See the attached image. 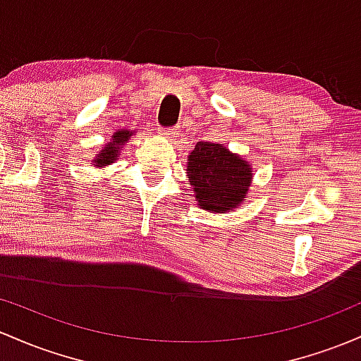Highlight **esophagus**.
<instances>
[{"label":"esophagus","mask_w":361,"mask_h":361,"mask_svg":"<svg viewBox=\"0 0 361 361\" xmlns=\"http://www.w3.org/2000/svg\"><path fill=\"white\" fill-rule=\"evenodd\" d=\"M159 133H161V135H164V137H174V135H176V130H174V128H161Z\"/></svg>","instance_id":"34e87169"}]
</instances>
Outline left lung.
<instances>
[{
	"mask_svg": "<svg viewBox=\"0 0 361 361\" xmlns=\"http://www.w3.org/2000/svg\"><path fill=\"white\" fill-rule=\"evenodd\" d=\"M188 183L202 209L229 212L243 204L252 183V166L223 144L199 142L190 152Z\"/></svg>",
	"mask_w": 361,
	"mask_h": 361,
	"instance_id": "1",
	"label": "left lung"
}]
</instances>
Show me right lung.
Wrapping results in <instances>:
<instances>
[{
  "mask_svg": "<svg viewBox=\"0 0 361 361\" xmlns=\"http://www.w3.org/2000/svg\"><path fill=\"white\" fill-rule=\"evenodd\" d=\"M132 135L133 132H130V130H120V132L114 133L113 138H111V142H108V145H106V147L96 156V159H94V166L102 168V166H108L113 161H116L118 156H120V147L121 145H125V142H128V138Z\"/></svg>",
  "mask_w": 361,
  "mask_h": 361,
  "instance_id": "right-lung-1",
  "label": "right lung"
}]
</instances>
